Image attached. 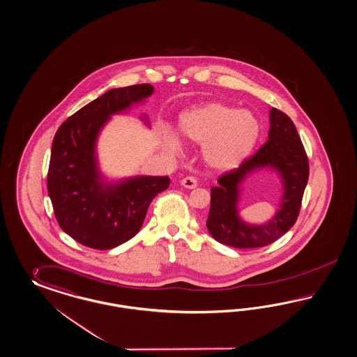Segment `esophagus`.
<instances>
[{"instance_id":"obj_1","label":"esophagus","mask_w":357,"mask_h":357,"mask_svg":"<svg viewBox=\"0 0 357 357\" xmlns=\"http://www.w3.org/2000/svg\"><path fill=\"white\" fill-rule=\"evenodd\" d=\"M181 185L185 187V188L192 190V188H195V187H197V181L194 178V176H185V178H183V179L181 181Z\"/></svg>"}]
</instances>
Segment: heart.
<instances>
[{
	"label": "heart",
	"instance_id": "obj_1",
	"mask_svg": "<svg viewBox=\"0 0 357 357\" xmlns=\"http://www.w3.org/2000/svg\"><path fill=\"white\" fill-rule=\"evenodd\" d=\"M259 133V119L252 112L218 101L187 109L178 121L179 137L200 145L207 165L220 172L238 167L256 148ZM160 146L170 157L182 153L179 139L167 129L162 130Z\"/></svg>",
	"mask_w": 357,
	"mask_h": 357
}]
</instances>
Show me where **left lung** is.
Masks as SVG:
<instances>
[{
    "instance_id": "8db88e82",
    "label": "left lung",
    "mask_w": 357,
    "mask_h": 357,
    "mask_svg": "<svg viewBox=\"0 0 357 357\" xmlns=\"http://www.w3.org/2000/svg\"><path fill=\"white\" fill-rule=\"evenodd\" d=\"M268 141L240 167L225 172L211 188V208L206 222L211 236L224 245L238 249L261 248L286 234L296 222L308 181V160L294 123L287 114L271 108ZM262 168L278 172L283 182L280 207L268 223L249 225L238 213L241 185Z\"/></svg>"
}]
</instances>
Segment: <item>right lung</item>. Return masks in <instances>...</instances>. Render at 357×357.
Instances as JSON below:
<instances>
[{
	"mask_svg": "<svg viewBox=\"0 0 357 357\" xmlns=\"http://www.w3.org/2000/svg\"><path fill=\"white\" fill-rule=\"evenodd\" d=\"M153 92L150 84L111 89L67 119L54 137L49 197L61 228L83 245L105 250L135 237L151 200L170 185L169 176L149 175L109 182L98 169L101 129L111 116L130 109Z\"/></svg>",
	"mask_w": 357,
	"mask_h": 357,
	"instance_id": "obj_1",
	"label": "right lung"
}]
</instances>
